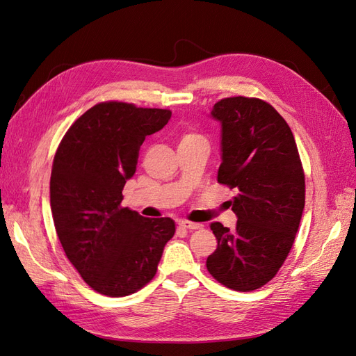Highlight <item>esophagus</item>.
I'll return each instance as SVG.
<instances>
[{
	"label": "esophagus",
	"instance_id": "obj_1",
	"mask_svg": "<svg viewBox=\"0 0 356 356\" xmlns=\"http://www.w3.org/2000/svg\"><path fill=\"white\" fill-rule=\"evenodd\" d=\"M179 225L182 229H188V230H196V229L202 227L200 222H191V221H187V220H181Z\"/></svg>",
	"mask_w": 356,
	"mask_h": 356
}]
</instances>
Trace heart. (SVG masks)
<instances>
[{"instance_id":"heart-1","label":"heart","mask_w":356,"mask_h":356,"mask_svg":"<svg viewBox=\"0 0 356 356\" xmlns=\"http://www.w3.org/2000/svg\"><path fill=\"white\" fill-rule=\"evenodd\" d=\"M200 138L197 134H193V132H186L184 135L181 136L179 139V144H184V143H190V141H195V139Z\"/></svg>"}]
</instances>
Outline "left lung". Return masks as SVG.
Returning <instances> with one entry per match:
<instances>
[{"mask_svg": "<svg viewBox=\"0 0 356 356\" xmlns=\"http://www.w3.org/2000/svg\"><path fill=\"white\" fill-rule=\"evenodd\" d=\"M211 117L221 124L220 184L236 188L229 207L236 229L211 222L218 241L208 272L234 291L272 281L286 260L305 209V172L289 126L257 98L221 99Z\"/></svg>", "mask_w": 356, "mask_h": 356, "instance_id": "left-lung-1", "label": "left lung"}]
</instances>
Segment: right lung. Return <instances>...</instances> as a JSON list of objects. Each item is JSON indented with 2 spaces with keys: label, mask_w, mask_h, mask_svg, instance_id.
<instances>
[{
  "label": "right lung",
  "mask_w": 356,
  "mask_h": 356,
  "mask_svg": "<svg viewBox=\"0 0 356 356\" xmlns=\"http://www.w3.org/2000/svg\"><path fill=\"white\" fill-rule=\"evenodd\" d=\"M170 115L101 102L74 122L58 147L50 177L55 229L68 260L99 294L124 297L145 286L175 233L174 220L145 218L120 207L139 147Z\"/></svg>",
  "instance_id": "obj_1"
}]
</instances>
